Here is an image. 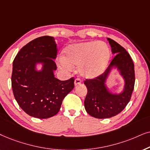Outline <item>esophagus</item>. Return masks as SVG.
I'll use <instances>...</instances> for the list:
<instances>
[{
	"label": "esophagus",
	"mask_w": 150,
	"mask_h": 150,
	"mask_svg": "<svg viewBox=\"0 0 150 150\" xmlns=\"http://www.w3.org/2000/svg\"><path fill=\"white\" fill-rule=\"evenodd\" d=\"M74 83H75V86L79 85L81 83V80L79 78H76L75 79V82H74Z\"/></svg>",
	"instance_id": "esophagus-1"
}]
</instances>
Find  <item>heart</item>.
<instances>
[{
	"mask_svg": "<svg viewBox=\"0 0 150 150\" xmlns=\"http://www.w3.org/2000/svg\"><path fill=\"white\" fill-rule=\"evenodd\" d=\"M110 59V51L101 42H87L70 46L66 51L64 59H61L64 69L71 70L79 67V71L86 78H94L104 71Z\"/></svg>",
	"mask_w": 150,
	"mask_h": 150,
	"instance_id": "heart-1",
	"label": "heart"
}]
</instances>
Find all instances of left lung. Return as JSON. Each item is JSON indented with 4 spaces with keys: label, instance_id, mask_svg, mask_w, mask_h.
I'll return each mask as SVG.
<instances>
[{
    "label": "left lung",
    "instance_id": "1",
    "mask_svg": "<svg viewBox=\"0 0 150 150\" xmlns=\"http://www.w3.org/2000/svg\"><path fill=\"white\" fill-rule=\"evenodd\" d=\"M115 56L107 69L93 79H86L87 95L84 100L85 109L92 117L98 119L110 118L118 115L130 100L135 82L134 65L130 55L124 48L110 38H108ZM116 65L125 78V86L122 93L112 95L105 86V81L111 69Z\"/></svg>",
    "mask_w": 150,
    "mask_h": 150
}]
</instances>
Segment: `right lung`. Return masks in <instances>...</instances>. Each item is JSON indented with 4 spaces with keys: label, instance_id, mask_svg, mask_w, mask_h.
<instances>
[{
    "label": "right lung",
    "instance_id": "1",
    "mask_svg": "<svg viewBox=\"0 0 150 150\" xmlns=\"http://www.w3.org/2000/svg\"><path fill=\"white\" fill-rule=\"evenodd\" d=\"M57 45L53 37H39L20 50L13 62L11 86L19 106L27 115L38 119L53 117L60 109L64 97L73 89L74 77L66 81L55 78L53 59ZM44 64L41 71L35 64Z\"/></svg>",
    "mask_w": 150,
    "mask_h": 150
}]
</instances>
